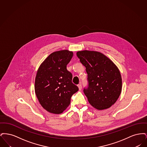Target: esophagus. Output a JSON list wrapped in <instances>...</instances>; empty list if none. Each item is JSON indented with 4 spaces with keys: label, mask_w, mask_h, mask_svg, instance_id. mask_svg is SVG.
<instances>
[{
    "label": "esophagus",
    "mask_w": 147,
    "mask_h": 147,
    "mask_svg": "<svg viewBox=\"0 0 147 147\" xmlns=\"http://www.w3.org/2000/svg\"><path fill=\"white\" fill-rule=\"evenodd\" d=\"M78 88H79V90H81L82 89V85H81V84H78Z\"/></svg>",
    "instance_id": "obj_1"
}]
</instances>
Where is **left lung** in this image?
Here are the masks:
<instances>
[{
  "label": "left lung",
  "instance_id": "1",
  "mask_svg": "<svg viewBox=\"0 0 147 147\" xmlns=\"http://www.w3.org/2000/svg\"><path fill=\"white\" fill-rule=\"evenodd\" d=\"M77 56L88 74V86L83 91L89 102L98 110L110 107L122 90V78L117 67L97 51H78Z\"/></svg>",
  "mask_w": 147,
  "mask_h": 147
}]
</instances>
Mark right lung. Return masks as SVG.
Returning <instances> with one entry per match:
<instances>
[{"label": "right lung", "instance_id": "1", "mask_svg": "<svg viewBox=\"0 0 147 147\" xmlns=\"http://www.w3.org/2000/svg\"><path fill=\"white\" fill-rule=\"evenodd\" d=\"M73 56V52L66 49L53 52L37 70L35 94L43 108L50 113H62L70 104L71 96L79 90L67 69Z\"/></svg>", "mask_w": 147, "mask_h": 147}]
</instances>
